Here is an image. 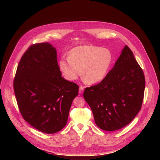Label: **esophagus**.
<instances>
[{
  "instance_id": "esophagus-1",
  "label": "esophagus",
  "mask_w": 160,
  "mask_h": 160,
  "mask_svg": "<svg viewBox=\"0 0 160 160\" xmlns=\"http://www.w3.org/2000/svg\"><path fill=\"white\" fill-rule=\"evenodd\" d=\"M83 90H84V87L80 85L79 87V94H82L83 92Z\"/></svg>"
}]
</instances>
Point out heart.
Masks as SVG:
<instances>
[{"label": "heart", "mask_w": 160, "mask_h": 160, "mask_svg": "<svg viewBox=\"0 0 160 160\" xmlns=\"http://www.w3.org/2000/svg\"><path fill=\"white\" fill-rule=\"evenodd\" d=\"M112 61V55L108 49L94 45H80L70 52L69 57H62L59 66L66 80L77 79L81 72L84 80L92 84L105 78Z\"/></svg>", "instance_id": "b5f03b06"}]
</instances>
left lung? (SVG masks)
Here are the masks:
<instances>
[{
    "label": "left lung",
    "instance_id": "left-lung-1",
    "mask_svg": "<svg viewBox=\"0 0 160 160\" xmlns=\"http://www.w3.org/2000/svg\"><path fill=\"white\" fill-rule=\"evenodd\" d=\"M145 77L132 51L125 45L115 66L98 84L85 88L83 97L96 124L115 131L129 124L141 109Z\"/></svg>",
    "mask_w": 160,
    "mask_h": 160
}]
</instances>
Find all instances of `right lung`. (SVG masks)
Returning a JSON list of instances; mask_svg holds the SVG:
<instances>
[{
	"instance_id": "1",
	"label": "right lung",
	"mask_w": 160,
	"mask_h": 160,
	"mask_svg": "<svg viewBox=\"0 0 160 160\" xmlns=\"http://www.w3.org/2000/svg\"><path fill=\"white\" fill-rule=\"evenodd\" d=\"M13 87L22 118L37 130L46 133L60 131L78 93V85L65 80L50 43L33 44L22 56Z\"/></svg>"
}]
</instances>
